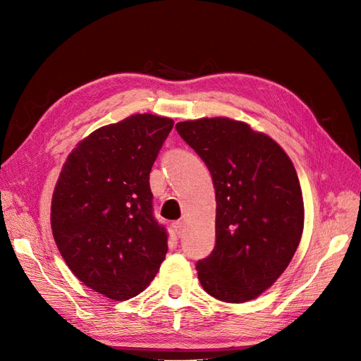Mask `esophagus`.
<instances>
[{"label":"esophagus","mask_w":361,"mask_h":361,"mask_svg":"<svg viewBox=\"0 0 361 361\" xmlns=\"http://www.w3.org/2000/svg\"><path fill=\"white\" fill-rule=\"evenodd\" d=\"M171 226H173L175 232H176L179 236L183 233V223H182L180 220H176V221L171 223Z\"/></svg>","instance_id":"esophagus-1"}]
</instances>
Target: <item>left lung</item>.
<instances>
[{"mask_svg":"<svg viewBox=\"0 0 361 361\" xmlns=\"http://www.w3.org/2000/svg\"><path fill=\"white\" fill-rule=\"evenodd\" d=\"M183 141L207 164L216 190V245L197 263L212 297L245 302L285 271L304 229L295 167L269 135L229 117L176 123Z\"/></svg>","mask_w":361,"mask_h":361,"instance_id":"1","label":"left lung"}]
</instances>
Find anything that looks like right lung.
I'll list each match as a JSON object with an SVG mask.
<instances>
[{
	"label": "right lung",
	"instance_id": "obj_1",
	"mask_svg": "<svg viewBox=\"0 0 361 361\" xmlns=\"http://www.w3.org/2000/svg\"><path fill=\"white\" fill-rule=\"evenodd\" d=\"M173 120L133 114L94 130L68 154L51 201V229L75 276L114 301L151 283L167 252L152 216L149 171Z\"/></svg>",
	"mask_w": 361,
	"mask_h": 361
}]
</instances>
